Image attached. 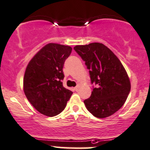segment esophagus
Returning a JSON list of instances; mask_svg holds the SVG:
<instances>
[{
	"label": "esophagus",
	"mask_w": 150,
	"mask_h": 150,
	"mask_svg": "<svg viewBox=\"0 0 150 150\" xmlns=\"http://www.w3.org/2000/svg\"><path fill=\"white\" fill-rule=\"evenodd\" d=\"M79 89V84H78V85H76V87H74V90H76V91H78Z\"/></svg>",
	"instance_id": "esophagus-1"
}]
</instances>
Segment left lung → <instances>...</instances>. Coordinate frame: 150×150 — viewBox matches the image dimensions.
I'll list each match as a JSON object with an SVG mask.
<instances>
[{
    "mask_svg": "<svg viewBox=\"0 0 150 150\" xmlns=\"http://www.w3.org/2000/svg\"><path fill=\"white\" fill-rule=\"evenodd\" d=\"M74 50L85 62L93 87L91 96L84 100L96 117L105 118L117 112L125 103L130 82L125 68L116 55L100 43L76 46Z\"/></svg>",
    "mask_w": 150,
    "mask_h": 150,
    "instance_id": "1",
    "label": "left lung"
}]
</instances>
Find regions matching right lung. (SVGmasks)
Listing matches in <instances>:
<instances>
[{
	"instance_id": "1",
	"label": "right lung",
	"mask_w": 150,
	"mask_h": 150,
	"mask_svg": "<svg viewBox=\"0 0 150 150\" xmlns=\"http://www.w3.org/2000/svg\"><path fill=\"white\" fill-rule=\"evenodd\" d=\"M72 48L58 44H47L29 62L23 79L25 94L42 115L54 117L66 108L72 92L65 88L63 69Z\"/></svg>"
}]
</instances>
